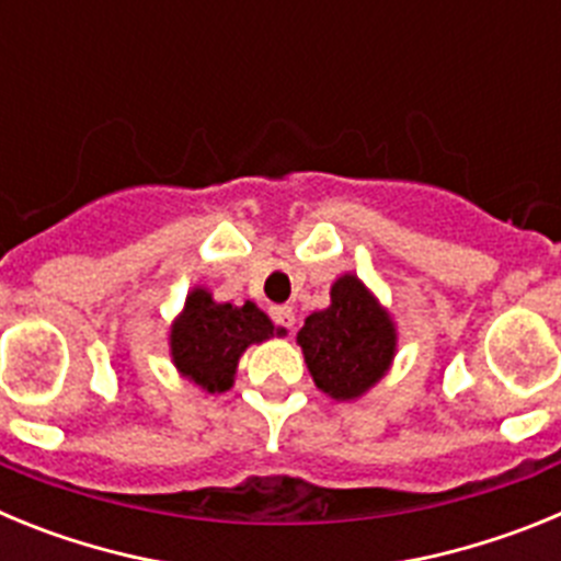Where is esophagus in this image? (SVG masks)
<instances>
[{
  "label": "esophagus",
  "mask_w": 561,
  "mask_h": 561,
  "mask_svg": "<svg viewBox=\"0 0 561 561\" xmlns=\"http://www.w3.org/2000/svg\"><path fill=\"white\" fill-rule=\"evenodd\" d=\"M270 314L277 325H284V329L289 331L295 329V309H291V306H272Z\"/></svg>",
  "instance_id": "obj_1"
}]
</instances>
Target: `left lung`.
<instances>
[{
  "label": "left lung",
  "instance_id": "8db88e82",
  "mask_svg": "<svg viewBox=\"0 0 561 561\" xmlns=\"http://www.w3.org/2000/svg\"><path fill=\"white\" fill-rule=\"evenodd\" d=\"M297 345L317 388L336 401H354L388 374L399 334L374 291L345 272L331 284L329 309L306 317Z\"/></svg>",
  "mask_w": 561,
  "mask_h": 561
}]
</instances>
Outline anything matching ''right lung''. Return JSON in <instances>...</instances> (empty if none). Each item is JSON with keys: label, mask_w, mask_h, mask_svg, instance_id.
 <instances>
[{"label": "right lung", "mask_w": 561, "mask_h": 561, "mask_svg": "<svg viewBox=\"0 0 561 561\" xmlns=\"http://www.w3.org/2000/svg\"><path fill=\"white\" fill-rule=\"evenodd\" d=\"M275 334L284 336L286 331L275 329L252 300L244 306L216 304L205 286H196L171 323L168 345L180 376L207 393H225L236 381L241 354Z\"/></svg>", "instance_id": "obj_1"}]
</instances>
